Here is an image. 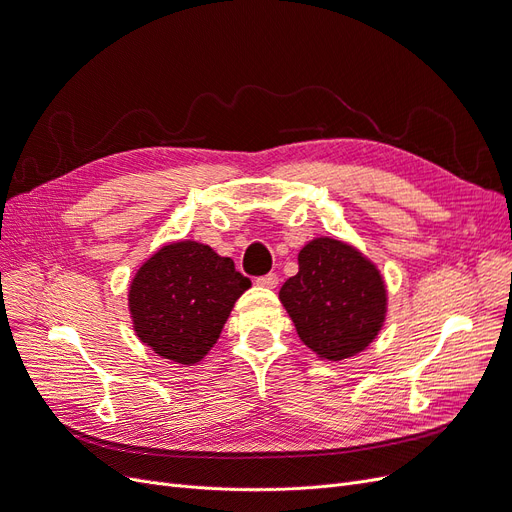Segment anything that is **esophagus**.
I'll use <instances>...</instances> for the list:
<instances>
[{
  "label": "esophagus",
  "mask_w": 512,
  "mask_h": 512,
  "mask_svg": "<svg viewBox=\"0 0 512 512\" xmlns=\"http://www.w3.org/2000/svg\"><path fill=\"white\" fill-rule=\"evenodd\" d=\"M256 283L258 285H262V288H277V283H279V277L275 275V273H269V275H262V277H258L256 279Z\"/></svg>",
  "instance_id": "1"
}]
</instances>
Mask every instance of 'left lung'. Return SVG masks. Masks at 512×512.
Returning a JSON list of instances; mask_svg holds the SVG:
<instances>
[{
	"mask_svg": "<svg viewBox=\"0 0 512 512\" xmlns=\"http://www.w3.org/2000/svg\"><path fill=\"white\" fill-rule=\"evenodd\" d=\"M279 298L300 340L327 361L370 346L386 315L380 271L353 245L332 237L304 245L298 273L283 283Z\"/></svg>",
	"mask_w": 512,
	"mask_h": 512,
	"instance_id": "obj_1",
	"label": "left lung"
}]
</instances>
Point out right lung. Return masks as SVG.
I'll return each mask as SVG.
<instances>
[{
	"label": "right lung",
	"instance_id": "right-lung-1",
	"mask_svg": "<svg viewBox=\"0 0 512 512\" xmlns=\"http://www.w3.org/2000/svg\"><path fill=\"white\" fill-rule=\"evenodd\" d=\"M250 285L231 258L208 245H163L132 279L128 300L134 332L159 357L193 365L216 344L235 300Z\"/></svg>",
	"mask_w": 512,
	"mask_h": 512
}]
</instances>
